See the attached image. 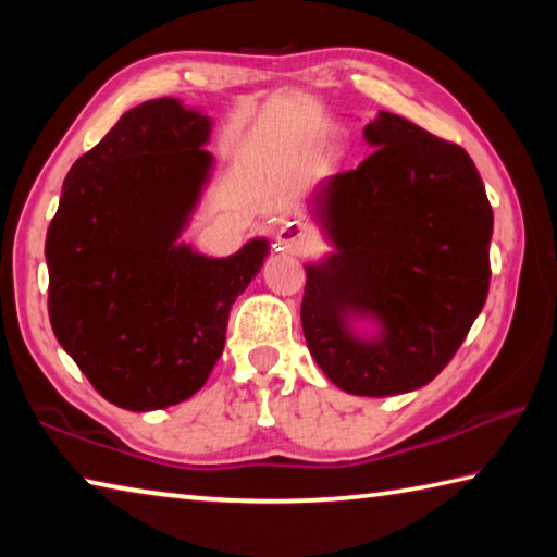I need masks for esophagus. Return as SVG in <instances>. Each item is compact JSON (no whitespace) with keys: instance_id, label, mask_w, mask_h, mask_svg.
I'll return each mask as SVG.
<instances>
[{"instance_id":"1","label":"esophagus","mask_w":557,"mask_h":557,"mask_svg":"<svg viewBox=\"0 0 557 557\" xmlns=\"http://www.w3.org/2000/svg\"><path fill=\"white\" fill-rule=\"evenodd\" d=\"M275 240L280 245V250H287V252H301L307 248L309 243H312V231L307 228L305 223L299 221H289L282 225V228L277 231Z\"/></svg>"}]
</instances>
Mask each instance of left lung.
Masks as SVG:
<instances>
[{
    "instance_id": "1",
    "label": "left lung",
    "mask_w": 557,
    "mask_h": 557,
    "mask_svg": "<svg viewBox=\"0 0 557 557\" xmlns=\"http://www.w3.org/2000/svg\"><path fill=\"white\" fill-rule=\"evenodd\" d=\"M363 137L375 152L312 194L336 252L305 265L301 329L329 381L383 398L428 385L467 338L492 280L494 211L459 145L385 110ZM354 318L380 334L356 335Z\"/></svg>"
}]
</instances>
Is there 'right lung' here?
<instances>
[{
	"instance_id": "right-lung-1",
	"label": "right lung",
	"mask_w": 557,
	"mask_h": 557,
	"mask_svg": "<svg viewBox=\"0 0 557 557\" xmlns=\"http://www.w3.org/2000/svg\"><path fill=\"white\" fill-rule=\"evenodd\" d=\"M209 135L211 120L176 98L127 110L71 166L46 233L53 334L117 408H169L201 388L270 252L265 238L228 258L178 243L213 166Z\"/></svg>"
}]
</instances>
